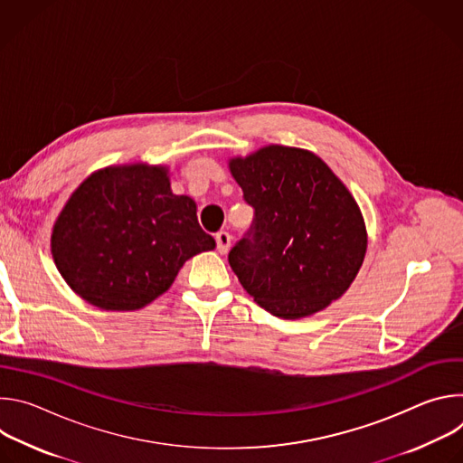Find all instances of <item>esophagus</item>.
<instances>
[{
    "mask_svg": "<svg viewBox=\"0 0 463 463\" xmlns=\"http://www.w3.org/2000/svg\"><path fill=\"white\" fill-rule=\"evenodd\" d=\"M216 247H218V250H220L222 254H225V252L229 250V247H231V234L225 232V231L218 232V234H216Z\"/></svg>",
    "mask_w": 463,
    "mask_h": 463,
    "instance_id": "34e87169",
    "label": "esophagus"
}]
</instances>
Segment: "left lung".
I'll return each instance as SVG.
<instances>
[{"label":"left lung","mask_w":463,"mask_h":463,"mask_svg":"<svg viewBox=\"0 0 463 463\" xmlns=\"http://www.w3.org/2000/svg\"><path fill=\"white\" fill-rule=\"evenodd\" d=\"M229 168L254 209L229 263L243 289L280 318H302L341 298L366 254L357 202L320 157L263 146Z\"/></svg>","instance_id":"obj_1"}]
</instances>
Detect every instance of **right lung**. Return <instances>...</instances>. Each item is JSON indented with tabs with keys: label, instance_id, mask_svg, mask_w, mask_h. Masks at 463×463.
I'll return each instance as SVG.
<instances>
[{
	"label": "right lung",
	"instance_id": "add662e5",
	"mask_svg": "<svg viewBox=\"0 0 463 463\" xmlns=\"http://www.w3.org/2000/svg\"><path fill=\"white\" fill-rule=\"evenodd\" d=\"M195 203L170 188L166 166H108L80 183L51 234L68 286L106 311L141 309L163 295L183 263L216 241Z\"/></svg>",
	"mask_w": 463,
	"mask_h": 463
}]
</instances>
